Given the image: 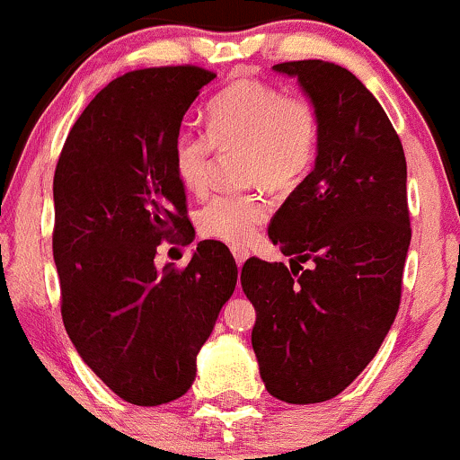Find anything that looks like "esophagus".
<instances>
[{
    "label": "esophagus",
    "instance_id": "1",
    "mask_svg": "<svg viewBox=\"0 0 460 460\" xmlns=\"http://www.w3.org/2000/svg\"><path fill=\"white\" fill-rule=\"evenodd\" d=\"M231 252H234V257H235V263H237V266H244V261L248 260V255H251V252H248L246 251V248H231Z\"/></svg>",
    "mask_w": 460,
    "mask_h": 460
}]
</instances>
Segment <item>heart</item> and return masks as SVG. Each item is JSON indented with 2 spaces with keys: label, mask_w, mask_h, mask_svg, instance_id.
Here are the masks:
<instances>
[{
  "label": "heart",
  "mask_w": 460,
  "mask_h": 460,
  "mask_svg": "<svg viewBox=\"0 0 460 460\" xmlns=\"http://www.w3.org/2000/svg\"><path fill=\"white\" fill-rule=\"evenodd\" d=\"M320 112L303 93H283L260 79H240L220 91L208 108V134L183 128L172 140V166L181 186L205 194L212 183L216 151L242 153L246 183L292 192L314 168L320 146ZM270 214L260 190L220 194L200 209V234L240 246L255 237Z\"/></svg>",
  "instance_id": "heart-1"
}]
</instances>
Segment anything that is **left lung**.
I'll use <instances>...</instances> for the list:
<instances>
[{
  "label": "left lung",
  "instance_id": "1",
  "mask_svg": "<svg viewBox=\"0 0 460 460\" xmlns=\"http://www.w3.org/2000/svg\"><path fill=\"white\" fill-rule=\"evenodd\" d=\"M274 71L298 77L315 103L320 146L268 226L289 268L252 257L240 281L257 309L252 350L266 389L314 404L355 381L398 314L411 242L406 160L381 103L348 68L294 60Z\"/></svg>",
  "mask_w": 460,
  "mask_h": 460
}]
</instances>
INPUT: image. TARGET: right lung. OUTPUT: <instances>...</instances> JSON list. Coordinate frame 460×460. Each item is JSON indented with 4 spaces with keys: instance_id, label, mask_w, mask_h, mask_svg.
I'll list each match as a JSON object with an SVG mask.
<instances>
[{
    "instance_id": "add662e5",
    "label": "right lung",
    "mask_w": 460,
    "mask_h": 460,
    "mask_svg": "<svg viewBox=\"0 0 460 460\" xmlns=\"http://www.w3.org/2000/svg\"><path fill=\"white\" fill-rule=\"evenodd\" d=\"M208 68L151 66L112 79L68 131L54 175L60 311L79 357L138 406L192 387L197 355L237 283L225 244L186 268L155 266L162 242H190L172 140Z\"/></svg>"
}]
</instances>
